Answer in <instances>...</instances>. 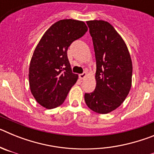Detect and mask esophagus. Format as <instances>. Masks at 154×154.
<instances>
[{"label":"esophagus","mask_w":154,"mask_h":154,"mask_svg":"<svg viewBox=\"0 0 154 154\" xmlns=\"http://www.w3.org/2000/svg\"><path fill=\"white\" fill-rule=\"evenodd\" d=\"M86 76H87V73L83 72V73H82V74L79 75V78H80V79H85Z\"/></svg>","instance_id":"1"}]
</instances>
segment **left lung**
<instances>
[{
  "label": "left lung",
  "instance_id": "8db88e82",
  "mask_svg": "<svg viewBox=\"0 0 154 154\" xmlns=\"http://www.w3.org/2000/svg\"><path fill=\"white\" fill-rule=\"evenodd\" d=\"M96 60L95 90L85 94L90 109L112 112L124 102L132 85L133 64L126 43L115 28L102 20L86 21Z\"/></svg>",
  "mask_w": 154,
  "mask_h": 154
}]
</instances>
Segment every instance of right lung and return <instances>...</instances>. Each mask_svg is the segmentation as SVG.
<instances>
[{
	"label": "right lung",
	"mask_w": 154,
	"mask_h": 154,
	"mask_svg": "<svg viewBox=\"0 0 154 154\" xmlns=\"http://www.w3.org/2000/svg\"><path fill=\"white\" fill-rule=\"evenodd\" d=\"M88 31L82 21L64 19L53 24L37 45L29 66V85L38 103L48 109L62 105L79 75L72 72L67 50Z\"/></svg>",
	"instance_id": "right-lung-1"
}]
</instances>
